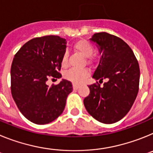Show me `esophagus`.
Returning a JSON list of instances; mask_svg holds the SVG:
<instances>
[{
  "instance_id": "obj_1",
  "label": "esophagus",
  "mask_w": 153,
  "mask_h": 153,
  "mask_svg": "<svg viewBox=\"0 0 153 153\" xmlns=\"http://www.w3.org/2000/svg\"><path fill=\"white\" fill-rule=\"evenodd\" d=\"M73 87H74V90H78V88H79V86H78V85L74 84L73 85Z\"/></svg>"
}]
</instances>
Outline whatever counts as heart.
I'll return each mask as SVG.
<instances>
[{"label": "heart", "instance_id": "obj_1", "mask_svg": "<svg viewBox=\"0 0 153 153\" xmlns=\"http://www.w3.org/2000/svg\"><path fill=\"white\" fill-rule=\"evenodd\" d=\"M74 49L76 51L86 57V61L88 63H93L97 60L96 56L93 55L94 48L91 43L85 39L78 40L74 44ZM68 53H64L61 58V64L63 67L68 65ZM90 75V71L87 69H70L64 74V77L74 84H79L83 83L86 78Z\"/></svg>", "mask_w": 153, "mask_h": 153}]
</instances>
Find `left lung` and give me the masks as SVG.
<instances>
[{
  "mask_svg": "<svg viewBox=\"0 0 153 153\" xmlns=\"http://www.w3.org/2000/svg\"><path fill=\"white\" fill-rule=\"evenodd\" d=\"M102 54L93 78L100 79L89 85L90 94L83 100L86 109L99 122L114 123L123 118L132 107L139 92V63L129 46L118 36L106 32L90 39Z\"/></svg>",
  "mask_w": 153,
  "mask_h": 153,
  "instance_id": "left-lung-1",
  "label": "left lung"
}]
</instances>
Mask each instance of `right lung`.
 Segmentation results:
<instances>
[{"label": "right lung", "instance_id": "1", "mask_svg": "<svg viewBox=\"0 0 153 153\" xmlns=\"http://www.w3.org/2000/svg\"><path fill=\"white\" fill-rule=\"evenodd\" d=\"M66 51V40L50 35L35 37L17 52L10 68V90L21 113L38 125L56 120L66 105L72 83L62 79L49 86L47 81L60 78L61 58Z\"/></svg>", "mask_w": 153, "mask_h": 153}]
</instances>
